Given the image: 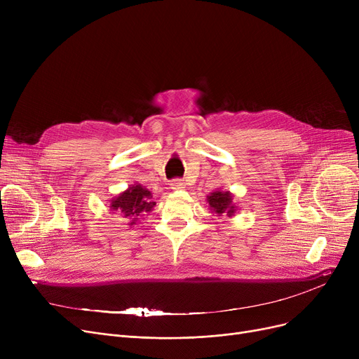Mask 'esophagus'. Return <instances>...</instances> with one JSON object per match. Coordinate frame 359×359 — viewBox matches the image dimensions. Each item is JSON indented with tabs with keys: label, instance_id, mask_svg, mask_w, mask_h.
Instances as JSON below:
<instances>
[{
	"label": "esophagus",
	"instance_id": "34e87169",
	"mask_svg": "<svg viewBox=\"0 0 359 359\" xmlns=\"http://www.w3.org/2000/svg\"><path fill=\"white\" fill-rule=\"evenodd\" d=\"M170 186H172L173 191H180V189H184V182L180 180V179H175L172 180V183H170Z\"/></svg>",
	"mask_w": 359,
	"mask_h": 359
}]
</instances>
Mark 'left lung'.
Instances as JSON below:
<instances>
[{"label": "left lung", "instance_id": "1", "mask_svg": "<svg viewBox=\"0 0 359 359\" xmlns=\"http://www.w3.org/2000/svg\"><path fill=\"white\" fill-rule=\"evenodd\" d=\"M233 194L230 191H214L211 195L206 196V203L210 205V211L212 214H217V217L221 215H227L234 217L236 211H237V206L233 202Z\"/></svg>", "mask_w": 359, "mask_h": 359}]
</instances>
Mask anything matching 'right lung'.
Wrapping results in <instances>:
<instances>
[{"mask_svg": "<svg viewBox=\"0 0 359 359\" xmlns=\"http://www.w3.org/2000/svg\"><path fill=\"white\" fill-rule=\"evenodd\" d=\"M154 206L156 202L153 201V195L140 183L129 184L126 191L121 192L110 201V211L128 218L129 227L137 225V222L142 219L147 212L153 211Z\"/></svg>", "mask_w": 359, "mask_h": 359, "instance_id": "right-lung-1", "label": "right lung"}]
</instances>
